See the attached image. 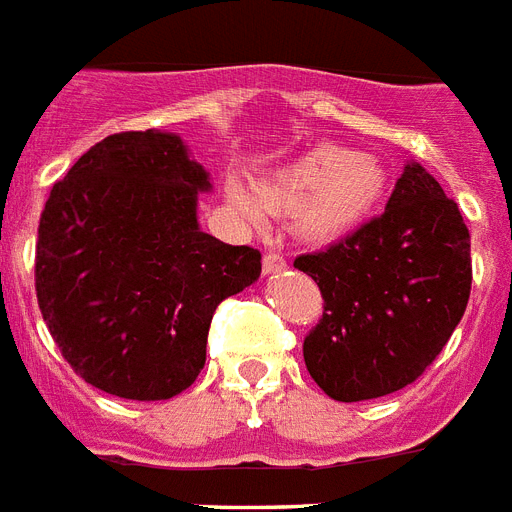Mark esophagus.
<instances>
[{
    "label": "esophagus",
    "mask_w": 512,
    "mask_h": 512,
    "mask_svg": "<svg viewBox=\"0 0 512 512\" xmlns=\"http://www.w3.org/2000/svg\"><path fill=\"white\" fill-rule=\"evenodd\" d=\"M285 266H287V261L282 259L280 253H274V251L264 253V274H277V272H282Z\"/></svg>",
    "instance_id": "34e87169"
}]
</instances>
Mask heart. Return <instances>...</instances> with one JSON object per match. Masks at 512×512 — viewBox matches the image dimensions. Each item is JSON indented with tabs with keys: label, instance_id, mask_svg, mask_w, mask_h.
<instances>
[{
	"label": "heart",
	"instance_id": "b5f03b06",
	"mask_svg": "<svg viewBox=\"0 0 512 512\" xmlns=\"http://www.w3.org/2000/svg\"><path fill=\"white\" fill-rule=\"evenodd\" d=\"M387 167L369 151L314 146L259 177L256 198L240 185L227 188L232 209L259 222L261 206L290 214V232L303 243H335L366 225L387 193Z\"/></svg>",
	"mask_w": 512,
	"mask_h": 512
}]
</instances>
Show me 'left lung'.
Returning <instances> with one entry per match:
<instances>
[{
	"label": "left lung",
	"mask_w": 512,
	"mask_h": 512,
	"mask_svg": "<svg viewBox=\"0 0 512 512\" xmlns=\"http://www.w3.org/2000/svg\"><path fill=\"white\" fill-rule=\"evenodd\" d=\"M293 266L324 298L303 340L308 374L332 400L358 403L416 382L445 348L471 295V235L458 204L411 162L384 214Z\"/></svg>",
	"instance_id": "1"
}]
</instances>
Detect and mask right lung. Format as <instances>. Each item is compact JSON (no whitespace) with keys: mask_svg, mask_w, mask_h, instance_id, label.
Here are the masks:
<instances>
[{"mask_svg":"<svg viewBox=\"0 0 512 512\" xmlns=\"http://www.w3.org/2000/svg\"><path fill=\"white\" fill-rule=\"evenodd\" d=\"M209 172L175 133L128 130L54 183L36 240V298L78 377L125 400L196 382L217 306L261 274V253L198 227Z\"/></svg>","mask_w":512,"mask_h":512,"instance_id":"obj_1","label":"right lung"}]
</instances>
